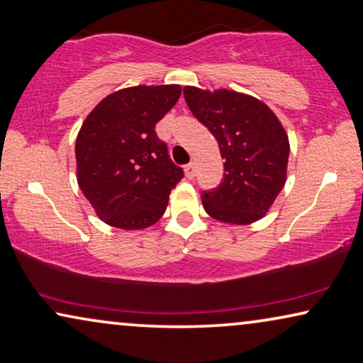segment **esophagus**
<instances>
[{"label": "esophagus", "mask_w": 363, "mask_h": 363, "mask_svg": "<svg viewBox=\"0 0 363 363\" xmlns=\"http://www.w3.org/2000/svg\"><path fill=\"white\" fill-rule=\"evenodd\" d=\"M196 162H189V164L184 167V171H186V176L189 177V179H192L194 176H196Z\"/></svg>", "instance_id": "34e87169"}]
</instances>
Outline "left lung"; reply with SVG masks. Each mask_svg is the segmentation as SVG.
I'll use <instances>...</instances> for the list:
<instances>
[{"label": "left lung", "mask_w": 363, "mask_h": 363, "mask_svg": "<svg viewBox=\"0 0 363 363\" xmlns=\"http://www.w3.org/2000/svg\"><path fill=\"white\" fill-rule=\"evenodd\" d=\"M192 115L216 136L223 181L202 192V206L216 220L248 225L267 216L286 182L289 140L278 116L252 95L184 86Z\"/></svg>", "instance_id": "obj_1"}]
</instances>
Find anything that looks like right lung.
I'll return each mask as SVG.
<instances>
[{
  "label": "right lung",
  "mask_w": 363,
  "mask_h": 363,
  "mask_svg": "<svg viewBox=\"0 0 363 363\" xmlns=\"http://www.w3.org/2000/svg\"><path fill=\"white\" fill-rule=\"evenodd\" d=\"M181 85H136L105 96L75 141L77 182L96 216L121 230H143L164 213L184 177L156 135Z\"/></svg>",
  "instance_id": "add662e5"
}]
</instances>
